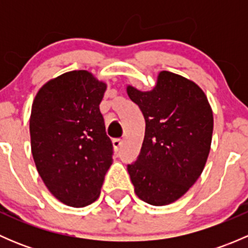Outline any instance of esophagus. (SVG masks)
I'll use <instances>...</instances> for the list:
<instances>
[{"label": "esophagus", "mask_w": 248, "mask_h": 248, "mask_svg": "<svg viewBox=\"0 0 248 248\" xmlns=\"http://www.w3.org/2000/svg\"><path fill=\"white\" fill-rule=\"evenodd\" d=\"M112 146H114L115 151H119L122 146V140L121 139H114L112 140Z\"/></svg>", "instance_id": "esophagus-1"}]
</instances>
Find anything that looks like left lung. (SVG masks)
I'll return each mask as SVG.
<instances>
[{
  "label": "left lung",
  "instance_id": "8db88e82",
  "mask_svg": "<svg viewBox=\"0 0 248 248\" xmlns=\"http://www.w3.org/2000/svg\"><path fill=\"white\" fill-rule=\"evenodd\" d=\"M145 119L137 161L127 166L134 192L147 204L168 205L201 176L210 152L214 116L197 84L171 72L158 74L154 90L127 87Z\"/></svg>",
  "mask_w": 248,
  "mask_h": 248
}]
</instances>
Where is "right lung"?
I'll list each match as a JSON object with an SVG mask.
<instances>
[{
	"label": "right lung",
	"mask_w": 248,
	"mask_h": 248,
	"mask_svg": "<svg viewBox=\"0 0 248 248\" xmlns=\"http://www.w3.org/2000/svg\"><path fill=\"white\" fill-rule=\"evenodd\" d=\"M107 85L87 71L47 81L30 119L37 170L52 196L69 206L92 204L112 162V142L99 110Z\"/></svg>",
	"instance_id": "add662e5"
}]
</instances>
